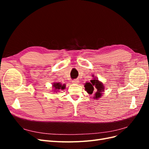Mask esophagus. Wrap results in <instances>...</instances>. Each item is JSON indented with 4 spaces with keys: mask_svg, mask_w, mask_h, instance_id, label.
Segmentation results:
<instances>
[{
    "mask_svg": "<svg viewBox=\"0 0 149 149\" xmlns=\"http://www.w3.org/2000/svg\"><path fill=\"white\" fill-rule=\"evenodd\" d=\"M79 82V80L77 79H73V81H72V83H73V84H78Z\"/></svg>",
    "mask_w": 149,
    "mask_h": 149,
    "instance_id": "34e87169",
    "label": "esophagus"
}]
</instances>
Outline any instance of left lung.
I'll use <instances>...</instances> for the list:
<instances>
[{"instance_id": "1", "label": "left lung", "mask_w": 149, "mask_h": 149, "mask_svg": "<svg viewBox=\"0 0 149 149\" xmlns=\"http://www.w3.org/2000/svg\"><path fill=\"white\" fill-rule=\"evenodd\" d=\"M86 91L89 94H93L94 91V88H95L97 89V91L95 94L94 98L98 99L102 96V92L104 89V87L102 83L99 81L97 79H94L93 80H91V83H86L84 85Z\"/></svg>"}]
</instances>
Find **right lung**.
<instances>
[{
	"instance_id": "right-lung-1",
	"label": "right lung",
	"mask_w": 149,
	"mask_h": 149,
	"mask_svg": "<svg viewBox=\"0 0 149 149\" xmlns=\"http://www.w3.org/2000/svg\"><path fill=\"white\" fill-rule=\"evenodd\" d=\"M53 87L55 88V90H56V91H58L59 89H64L65 88V84L62 85L60 83H55L53 84Z\"/></svg>"
}]
</instances>
